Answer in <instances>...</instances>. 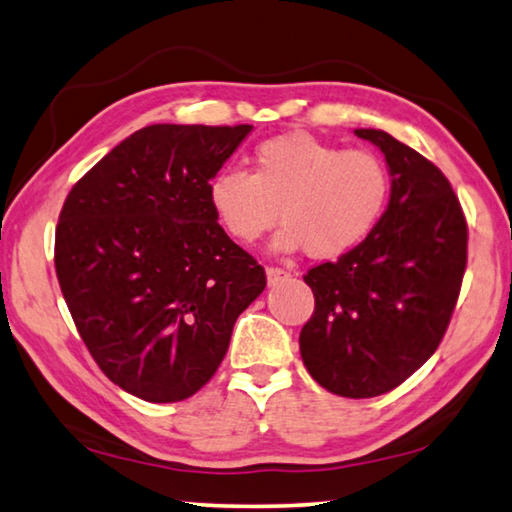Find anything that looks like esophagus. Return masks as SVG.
Listing matches in <instances>:
<instances>
[{"mask_svg":"<svg viewBox=\"0 0 512 512\" xmlns=\"http://www.w3.org/2000/svg\"><path fill=\"white\" fill-rule=\"evenodd\" d=\"M287 277H291V271H287V268H280V266H268L266 268L268 284H277V282L287 280Z\"/></svg>","mask_w":512,"mask_h":512,"instance_id":"1","label":"esophagus"}]
</instances>
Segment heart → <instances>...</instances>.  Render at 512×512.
Wrapping results in <instances>:
<instances>
[{"mask_svg":"<svg viewBox=\"0 0 512 512\" xmlns=\"http://www.w3.org/2000/svg\"><path fill=\"white\" fill-rule=\"evenodd\" d=\"M393 176L381 155L343 149L307 133L257 144L253 173L216 171L207 203L239 244H255L282 216L275 246L339 259L372 237L391 205Z\"/></svg>","mask_w":512,"mask_h":512,"instance_id":"1","label":"heart"}]
</instances>
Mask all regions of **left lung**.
I'll use <instances>...</instances> for the list:
<instances>
[{"mask_svg":"<svg viewBox=\"0 0 512 512\" xmlns=\"http://www.w3.org/2000/svg\"><path fill=\"white\" fill-rule=\"evenodd\" d=\"M354 133L384 153L391 205L368 241L307 271L316 307L300 354L329 393L363 400L400 386L443 341L465 275L467 221L436 164L384 131Z\"/></svg>","mask_w":512,"mask_h":512,"instance_id":"obj_1","label":"left lung"}]
</instances>
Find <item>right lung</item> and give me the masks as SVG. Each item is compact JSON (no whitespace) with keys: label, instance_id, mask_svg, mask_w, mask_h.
Returning <instances> with one entry per match:
<instances>
[{"label":"right lung","instance_id":"add662e5","mask_svg":"<svg viewBox=\"0 0 512 512\" xmlns=\"http://www.w3.org/2000/svg\"><path fill=\"white\" fill-rule=\"evenodd\" d=\"M253 126L153 124L67 194L56 225L60 291L112 384L180 402L214 377L232 327L266 287L207 203V183Z\"/></svg>","mask_w":512,"mask_h":512}]
</instances>
